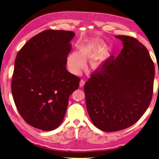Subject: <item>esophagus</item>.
Listing matches in <instances>:
<instances>
[{
	"label": "esophagus",
	"mask_w": 159,
	"mask_h": 159,
	"mask_svg": "<svg viewBox=\"0 0 159 159\" xmlns=\"http://www.w3.org/2000/svg\"><path fill=\"white\" fill-rule=\"evenodd\" d=\"M85 84V81L84 80H81L80 82V87L82 88Z\"/></svg>",
	"instance_id": "obj_1"
}]
</instances>
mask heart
Here are the masks:
<instances>
[{"label":"heart","mask_w":159,"mask_h":159,"mask_svg":"<svg viewBox=\"0 0 159 159\" xmlns=\"http://www.w3.org/2000/svg\"><path fill=\"white\" fill-rule=\"evenodd\" d=\"M105 41L99 38H92L82 43L79 52L73 51L68 55L67 64L73 74L79 75L85 67V62L91 60L89 67L93 71L102 70L112 57V51L106 47Z\"/></svg>","instance_id":"heart-1"}]
</instances>
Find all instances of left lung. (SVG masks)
I'll use <instances>...</instances> for the list:
<instances>
[{
	"label": "left lung",
	"instance_id": "8db88e82",
	"mask_svg": "<svg viewBox=\"0 0 159 159\" xmlns=\"http://www.w3.org/2000/svg\"><path fill=\"white\" fill-rule=\"evenodd\" d=\"M115 38L123 42L121 52L93 73L84 87L89 118L105 132L125 129L139 120L151 101L155 77L146 47L132 37Z\"/></svg>",
	"mask_w": 159,
	"mask_h": 159
}]
</instances>
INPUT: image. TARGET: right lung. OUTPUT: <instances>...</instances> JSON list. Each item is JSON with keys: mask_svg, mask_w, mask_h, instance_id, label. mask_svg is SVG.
<instances>
[{"mask_svg": "<svg viewBox=\"0 0 159 159\" xmlns=\"http://www.w3.org/2000/svg\"><path fill=\"white\" fill-rule=\"evenodd\" d=\"M72 31L47 30L37 34L17 53L11 80L13 100L30 125L50 131L63 121L70 95L79 78L66 65L71 50Z\"/></svg>", "mask_w": 159, "mask_h": 159, "instance_id": "1", "label": "right lung"}]
</instances>
